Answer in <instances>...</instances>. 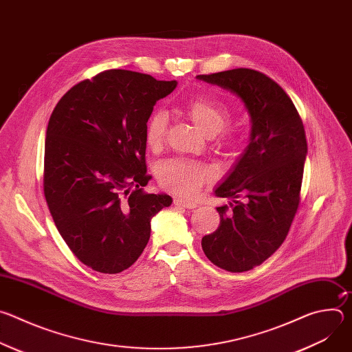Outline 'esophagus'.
Returning <instances> with one entry per match:
<instances>
[{"instance_id":"1","label":"esophagus","mask_w":352,"mask_h":352,"mask_svg":"<svg viewBox=\"0 0 352 352\" xmlns=\"http://www.w3.org/2000/svg\"><path fill=\"white\" fill-rule=\"evenodd\" d=\"M174 205L175 206H182V208H186V209H193V208L197 206L195 202H190V200H186V199H182V197H175Z\"/></svg>"}]
</instances>
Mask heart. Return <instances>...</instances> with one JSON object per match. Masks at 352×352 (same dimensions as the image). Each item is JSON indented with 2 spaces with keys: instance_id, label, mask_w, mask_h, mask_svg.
Masks as SVG:
<instances>
[{
  "instance_id": "heart-1",
  "label": "heart",
  "mask_w": 352,
  "mask_h": 352,
  "mask_svg": "<svg viewBox=\"0 0 352 352\" xmlns=\"http://www.w3.org/2000/svg\"><path fill=\"white\" fill-rule=\"evenodd\" d=\"M182 110L195 126L209 138L220 133L230 120V113L224 104L204 96L192 98ZM166 129L167 118L163 113H156L150 117L146 126V142L150 148L159 150L163 146ZM234 143L231 136H226L219 142L226 148H231ZM214 173L210 167L181 159L164 162L157 171L159 182L164 189L185 197L193 196L206 182L212 181Z\"/></svg>"
}]
</instances>
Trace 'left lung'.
<instances>
[{
  "label": "left lung",
  "mask_w": 352,
  "mask_h": 352,
  "mask_svg": "<svg viewBox=\"0 0 352 352\" xmlns=\"http://www.w3.org/2000/svg\"><path fill=\"white\" fill-rule=\"evenodd\" d=\"M235 94L250 117L249 143L214 189L230 199L217 208L219 228L202 238L208 259L241 273L262 265L284 242L299 205L308 144L288 94L269 76L248 68L197 75Z\"/></svg>",
  "instance_id": "obj_1"
}]
</instances>
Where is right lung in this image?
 <instances>
[{
	"label": "right lung",
	"instance_id": "right-lung-1",
	"mask_svg": "<svg viewBox=\"0 0 352 352\" xmlns=\"http://www.w3.org/2000/svg\"><path fill=\"white\" fill-rule=\"evenodd\" d=\"M175 80L110 69L69 89L50 117L44 196L56 227L87 267L116 274L132 266L150 221L173 199L146 193V126Z\"/></svg>",
	"mask_w": 352,
	"mask_h": 352
}]
</instances>
